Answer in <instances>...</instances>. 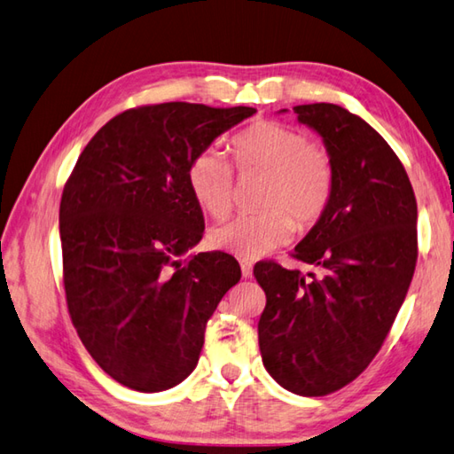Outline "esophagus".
I'll use <instances>...</instances> for the list:
<instances>
[{"label": "esophagus", "instance_id": "obj_1", "mask_svg": "<svg viewBox=\"0 0 454 454\" xmlns=\"http://www.w3.org/2000/svg\"><path fill=\"white\" fill-rule=\"evenodd\" d=\"M240 268H242V276L244 278H252V263L248 260H242L240 262Z\"/></svg>", "mask_w": 454, "mask_h": 454}]
</instances>
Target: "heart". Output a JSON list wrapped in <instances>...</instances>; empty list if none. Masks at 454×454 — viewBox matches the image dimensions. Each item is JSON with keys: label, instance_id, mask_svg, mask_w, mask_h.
<instances>
[{"label": "heart", "instance_id": "1", "mask_svg": "<svg viewBox=\"0 0 454 454\" xmlns=\"http://www.w3.org/2000/svg\"><path fill=\"white\" fill-rule=\"evenodd\" d=\"M230 153L242 172L266 175L260 204L268 210L212 228L210 244L216 250L242 260L263 258L290 242L295 226L316 224L332 200V154L319 143H309L298 129L258 121L232 138ZM186 178L194 200L212 218H224L232 210L234 172L224 154L214 148L196 154Z\"/></svg>", "mask_w": 454, "mask_h": 454}]
</instances>
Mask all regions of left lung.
I'll return each mask as SVG.
<instances>
[{"label":"left lung","instance_id":"obj_1","mask_svg":"<svg viewBox=\"0 0 454 454\" xmlns=\"http://www.w3.org/2000/svg\"><path fill=\"white\" fill-rule=\"evenodd\" d=\"M282 109L279 113H284ZM332 154L333 194L294 258L321 276L258 262V340L284 389L321 397L364 373L405 301L417 263V200L397 154L340 105L294 106Z\"/></svg>","mask_w":454,"mask_h":454}]
</instances>
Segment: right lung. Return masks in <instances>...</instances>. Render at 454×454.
I'll use <instances>...</instances> for the list:
<instances>
[{
	"label": "right lung",
	"mask_w": 454,
	"mask_h": 454,
	"mask_svg": "<svg viewBox=\"0 0 454 454\" xmlns=\"http://www.w3.org/2000/svg\"><path fill=\"white\" fill-rule=\"evenodd\" d=\"M252 106L160 103L117 114L90 138L63 188L59 234L73 325L98 367L129 389H170L199 364L204 329L240 263L184 254L204 216L188 164Z\"/></svg>",
	"instance_id": "add662e5"
}]
</instances>
